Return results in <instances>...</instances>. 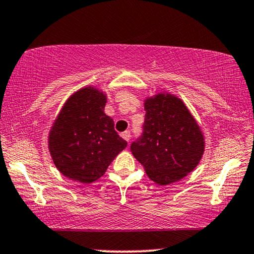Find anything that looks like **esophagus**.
Returning <instances> with one entry per match:
<instances>
[{"mask_svg": "<svg viewBox=\"0 0 254 254\" xmlns=\"http://www.w3.org/2000/svg\"><path fill=\"white\" fill-rule=\"evenodd\" d=\"M122 137H123L124 139L127 141V143H129L130 138H131V132L130 131H124V132H122Z\"/></svg>", "mask_w": 254, "mask_h": 254, "instance_id": "1", "label": "esophagus"}]
</instances>
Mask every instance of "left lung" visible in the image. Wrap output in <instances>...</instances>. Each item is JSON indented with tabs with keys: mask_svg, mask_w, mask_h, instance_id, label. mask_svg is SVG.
Wrapping results in <instances>:
<instances>
[{
	"mask_svg": "<svg viewBox=\"0 0 254 254\" xmlns=\"http://www.w3.org/2000/svg\"><path fill=\"white\" fill-rule=\"evenodd\" d=\"M143 132L131 144L133 157L151 180L168 185L186 177L200 162L204 138L178 97L159 94L145 102Z\"/></svg>",
	"mask_w": 254,
	"mask_h": 254,
	"instance_id": "1",
	"label": "left lung"
}]
</instances>
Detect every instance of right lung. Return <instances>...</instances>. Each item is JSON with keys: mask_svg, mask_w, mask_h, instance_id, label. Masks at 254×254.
<instances>
[{"mask_svg": "<svg viewBox=\"0 0 254 254\" xmlns=\"http://www.w3.org/2000/svg\"><path fill=\"white\" fill-rule=\"evenodd\" d=\"M107 97L92 87L67 100L49 137L53 162L65 177L90 184L106 173L127 143L115 131L113 118L104 114Z\"/></svg>", "mask_w": 254, "mask_h": 254, "instance_id": "obj_1", "label": "right lung"}]
</instances>
